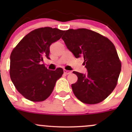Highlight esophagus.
<instances>
[{
	"instance_id": "esophagus-1",
	"label": "esophagus",
	"mask_w": 132,
	"mask_h": 132,
	"mask_svg": "<svg viewBox=\"0 0 132 132\" xmlns=\"http://www.w3.org/2000/svg\"><path fill=\"white\" fill-rule=\"evenodd\" d=\"M63 71H64V73L65 74V75H69V74L71 73V71L66 70V69H64Z\"/></svg>"
}]
</instances>
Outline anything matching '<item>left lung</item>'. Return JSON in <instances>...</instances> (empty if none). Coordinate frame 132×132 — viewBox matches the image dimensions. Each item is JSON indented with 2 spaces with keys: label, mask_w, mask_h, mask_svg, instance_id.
Wrapping results in <instances>:
<instances>
[{
  "label": "left lung",
  "mask_w": 132,
  "mask_h": 132,
  "mask_svg": "<svg viewBox=\"0 0 132 132\" xmlns=\"http://www.w3.org/2000/svg\"><path fill=\"white\" fill-rule=\"evenodd\" d=\"M76 58L84 57L85 75L73 71L78 81L71 85L75 96L84 104L101 102L117 84L121 62L114 45L102 35L86 29L66 30L62 37Z\"/></svg>",
  "instance_id": "8db88e82"
}]
</instances>
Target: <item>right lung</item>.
Segmentation results:
<instances>
[{
	"label": "right lung",
	"mask_w": 132,
	"mask_h": 132,
	"mask_svg": "<svg viewBox=\"0 0 132 132\" xmlns=\"http://www.w3.org/2000/svg\"><path fill=\"white\" fill-rule=\"evenodd\" d=\"M64 31L51 27L35 29L27 35L10 54V76L16 90L27 99L42 102L52 93L63 69L49 70L42 64L49 57L50 46Z\"/></svg>",
	"instance_id": "obj_1"
}]
</instances>
